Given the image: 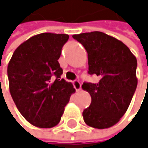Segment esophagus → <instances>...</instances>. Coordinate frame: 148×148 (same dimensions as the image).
Segmentation results:
<instances>
[{
    "label": "esophagus",
    "instance_id": "obj_1",
    "mask_svg": "<svg viewBox=\"0 0 148 148\" xmlns=\"http://www.w3.org/2000/svg\"><path fill=\"white\" fill-rule=\"evenodd\" d=\"M73 85H74V87L75 88L76 91H79V90H80L81 85H80L79 81H78V80H74V81H73Z\"/></svg>",
    "mask_w": 148,
    "mask_h": 148
}]
</instances>
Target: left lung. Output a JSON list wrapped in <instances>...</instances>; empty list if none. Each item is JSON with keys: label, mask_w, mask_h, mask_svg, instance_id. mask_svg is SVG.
<instances>
[{"label": "left lung", "mask_w": 148, "mask_h": 148, "mask_svg": "<svg viewBox=\"0 0 148 148\" xmlns=\"http://www.w3.org/2000/svg\"><path fill=\"white\" fill-rule=\"evenodd\" d=\"M84 46L88 56V74L98 83H83L92 103L84 110L85 123L95 129L117 123L127 111L137 86V60L120 40L101 32L73 35Z\"/></svg>", "instance_id": "1"}]
</instances>
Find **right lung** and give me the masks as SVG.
I'll return each instance as SVG.
<instances>
[{
	"label": "right lung",
	"instance_id": "right-lung-1",
	"mask_svg": "<svg viewBox=\"0 0 148 148\" xmlns=\"http://www.w3.org/2000/svg\"><path fill=\"white\" fill-rule=\"evenodd\" d=\"M68 34L45 32L19 45L8 66L9 90L20 114L38 128L57 125L75 89L61 79L60 58Z\"/></svg>",
	"mask_w": 148,
	"mask_h": 148
}]
</instances>
